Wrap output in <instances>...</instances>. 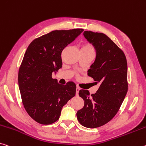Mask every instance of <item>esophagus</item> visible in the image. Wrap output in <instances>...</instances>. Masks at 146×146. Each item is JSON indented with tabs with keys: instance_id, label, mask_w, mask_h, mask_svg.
<instances>
[{
	"instance_id": "obj_1",
	"label": "esophagus",
	"mask_w": 146,
	"mask_h": 146,
	"mask_svg": "<svg viewBox=\"0 0 146 146\" xmlns=\"http://www.w3.org/2000/svg\"><path fill=\"white\" fill-rule=\"evenodd\" d=\"M79 90H80V88L78 86H77V88H76V95H77V96L78 95V92H79Z\"/></svg>"
}]
</instances>
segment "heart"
Here are the masks:
<instances>
[{"instance_id": "obj_1", "label": "heart", "mask_w": 146, "mask_h": 146, "mask_svg": "<svg viewBox=\"0 0 146 146\" xmlns=\"http://www.w3.org/2000/svg\"><path fill=\"white\" fill-rule=\"evenodd\" d=\"M82 48H83V49H86V50H94V48L93 47H92V45H89V44H87V45H85L84 47H83Z\"/></svg>"}]
</instances>
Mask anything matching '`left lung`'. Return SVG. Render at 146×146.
Wrapping results in <instances>:
<instances>
[{
	"mask_svg": "<svg viewBox=\"0 0 146 146\" xmlns=\"http://www.w3.org/2000/svg\"><path fill=\"white\" fill-rule=\"evenodd\" d=\"M83 34L96 50L88 75L100 86L92 95L88 90H80L84 105L77 117L82 126L93 129L107 123L118 112L128 90L127 63L123 50L105 34L84 31Z\"/></svg>",
	"mask_w": 146,
	"mask_h": 146,
	"instance_id": "8db88e82",
	"label": "left lung"
}]
</instances>
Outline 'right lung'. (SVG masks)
Here are the masks:
<instances>
[{
    "label": "right lung",
    "instance_id": "right-lung-1",
    "mask_svg": "<svg viewBox=\"0 0 146 146\" xmlns=\"http://www.w3.org/2000/svg\"><path fill=\"white\" fill-rule=\"evenodd\" d=\"M83 31H52L32 41L25 53L18 73L19 88L25 110L39 123L56 121L62 107L75 96V83L62 85L52 73L62 68V50Z\"/></svg>",
    "mask_w": 146,
    "mask_h": 146
}]
</instances>
